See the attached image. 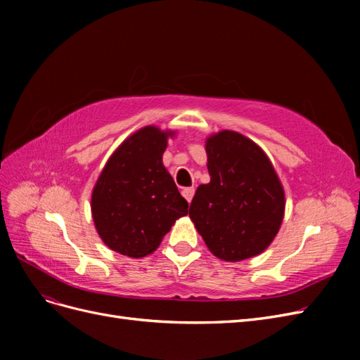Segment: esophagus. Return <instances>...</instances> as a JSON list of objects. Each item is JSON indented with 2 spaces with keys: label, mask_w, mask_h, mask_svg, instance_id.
<instances>
[{
  "label": "esophagus",
  "mask_w": 360,
  "mask_h": 360,
  "mask_svg": "<svg viewBox=\"0 0 360 360\" xmlns=\"http://www.w3.org/2000/svg\"><path fill=\"white\" fill-rule=\"evenodd\" d=\"M181 193H183V197L186 198V201H188V202H191V201H192V198H193L195 189H193V188H184V189L181 191Z\"/></svg>",
  "instance_id": "34e87169"
}]
</instances>
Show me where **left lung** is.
I'll return each instance as SVG.
<instances>
[{
    "label": "left lung",
    "mask_w": 360,
    "mask_h": 360,
    "mask_svg": "<svg viewBox=\"0 0 360 360\" xmlns=\"http://www.w3.org/2000/svg\"><path fill=\"white\" fill-rule=\"evenodd\" d=\"M210 183L200 184L189 217L210 252L242 261L263 252L276 237L285 210L278 174L254 141L234 130L205 139Z\"/></svg>",
    "instance_id": "1"
}]
</instances>
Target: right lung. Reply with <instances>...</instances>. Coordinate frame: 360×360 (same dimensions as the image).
Returning <instances> with one entry per match:
<instances>
[{"instance_id": "1", "label": "right lung", "mask_w": 360, "mask_h": 360, "mask_svg": "<svg viewBox=\"0 0 360 360\" xmlns=\"http://www.w3.org/2000/svg\"><path fill=\"white\" fill-rule=\"evenodd\" d=\"M174 132L146 126L126 138L108 159L91 193V214L103 243L141 258L155 252L179 217L184 200L162 156Z\"/></svg>"}]
</instances>
